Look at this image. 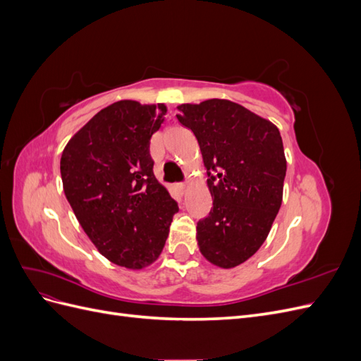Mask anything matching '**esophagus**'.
<instances>
[{"label": "esophagus", "instance_id": "1", "mask_svg": "<svg viewBox=\"0 0 361 361\" xmlns=\"http://www.w3.org/2000/svg\"><path fill=\"white\" fill-rule=\"evenodd\" d=\"M176 187L179 188V191H185V188H187V183H185V182H180V183H178V185H176Z\"/></svg>", "mask_w": 361, "mask_h": 361}]
</instances>
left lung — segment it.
<instances>
[{
  "label": "left lung",
  "mask_w": 361,
  "mask_h": 361,
  "mask_svg": "<svg viewBox=\"0 0 361 361\" xmlns=\"http://www.w3.org/2000/svg\"><path fill=\"white\" fill-rule=\"evenodd\" d=\"M176 116L199 141L212 209L197 223L202 255L233 268L267 239L281 206L286 159L279 129L226 99L183 104Z\"/></svg>",
  "instance_id": "left-lung-1"
}]
</instances>
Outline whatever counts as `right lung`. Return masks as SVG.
<instances>
[{
    "mask_svg": "<svg viewBox=\"0 0 361 361\" xmlns=\"http://www.w3.org/2000/svg\"><path fill=\"white\" fill-rule=\"evenodd\" d=\"M166 113L164 104L108 105L71 138L60 161L64 194L84 232L102 256L130 269L158 259L179 211L150 157Z\"/></svg>",
    "mask_w": 361,
    "mask_h": 361,
    "instance_id": "add662e5",
    "label": "right lung"
}]
</instances>
